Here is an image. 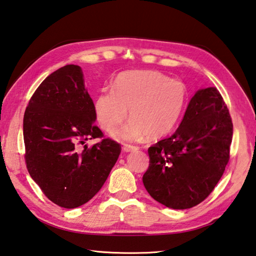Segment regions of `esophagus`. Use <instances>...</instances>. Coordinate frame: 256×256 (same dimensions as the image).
<instances>
[{"label":"esophagus","mask_w":256,"mask_h":256,"mask_svg":"<svg viewBox=\"0 0 256 256\" xmlns=\"http://www.w3.org/2000/svg\"><path fill=\"white\" fill-rule=\"evenodd\" d=\"M122 149H124V152H132L138 150V147L132 146V144H124Z\"/></svg>","instance_id":"1"}]
</instances>
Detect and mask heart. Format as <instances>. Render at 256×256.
Instances as JSON below:
<instances>
[{"label":"heart","mask_w":256,"mask_h":256,"mask_svg":"<svg viewBox=\"0 0 256 256\" xmlns=\"http://www.w3.org/2000/svg\"><path fill=\"white\" fill-rule=\"evenodd\" d=\"M187 101L186 86L158 71H127L119 74L114 90H104L94 99L100 126L112 132L129 116L132 120L114 136L119 140H138L147 134L158 139L180 122Z\"/></svg>","instance_id":"heart-1"}]
</instances>
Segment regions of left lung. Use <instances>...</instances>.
<instances>
[{"instance_id":"1","label":"left lung","mask_w":256,"mask_h":256,"mask_svg":"<svg viewBox=\"0 0 256 256\" xmlns=\"http://www.w3.org/2000/svg\"><path fill=\"white\" fill-rule=\"evenodd\" d=\"M232 137V119L220 91L197 90L176 132L148 149L144 188L170 208L198 205L224 174Z\"/></svg>"}]
</instances>
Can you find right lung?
Returning a JSON list of instances; mask_svg holds the SVG:
<instances>
[{
  "label": "right lung",
  "instance_id": "obj_1",
  "mask_svg": "<svg viewBox=\"0 0 256 256\" xmlns=\"http://www.w3.org/2000/svg\"><path fill=\"white\" fill-rule=\"evenodd\" d=\"M94 104L81 66L68 64L43 80L28 102L23 138L28 174L53 203L76 208L97 194L122 152L94 126Z\"/></svg>",
  "mask_w": 256,
  "mask_h": 256
}]
</instances>
